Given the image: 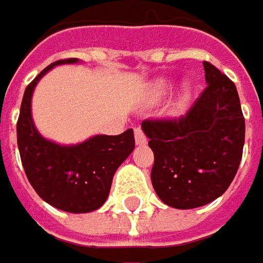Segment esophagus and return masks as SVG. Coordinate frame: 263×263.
<instances>
[{
  "instance_id": "1",
  "label": "esophagus",
  "mask_w": 263,
  "mask_h": 263,
  "mask_svg": "<svg viewBox=\"0 0 263 263\" xmlns=\"http://www.w3.org/2000/svg\"><path fill=\"white\" fill-rule=\"evenodd\" d=\"M135 139H136L138 145H145L146 143V138H145V135H143L141 127H136L135 128Z\"/></svg>"
}]
</instances>
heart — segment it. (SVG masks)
Here are the masks:
<instances>
[{
  "label": "heart",
  "mask_w": 263,
  "mask_h": 263,
  "mask_svg": "<svg viewBox=\"0 0 263 263\" xmlns=\"http://www.w3.org/2000/svg\"><path fill=\"white\" fill-rule=\"evenodd\" d=\"M171 89V84L169 82H161L159 85V88H157V92L159 94H164V92H167Z\"/></svg>",
  "instance_id": "b5f03b06"
}]
</instances>
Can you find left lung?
I'll use <instances>...</instances> for the list:
<instances>
[{
	"mask_svg": "<svg viewBox=\"0 0 263 263\" xmlns=\"http://www.w3.org/2000/svg\"><path fill=\"white\" fill-rule=\"evenodd\" d=\"M206 88L178 120H145L154 153L151 182L163 203L203 206L234 181L242 157L246 122L235 84L203 61Z\"/></svg>",
	"mask_w": 263,
	"mask_h": 263,
	"instance_id": "left-lung-1",
	"label": "left lung"
}]
</instances>
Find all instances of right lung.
<instances>
[{"label":"right lung","mask_w":263,"mask_h":263,"mask_svg":"<svg viewBox=\"0 0 263 263\" xmlns=\"http://www.w3.org/2000/svg\"><path fill=\"white\" fill-rule=\"evenodd\" d=\"M76 63L78 58L52 63L27 86L16 132L22 166L35 193L61 211L82 214L106 202L117 169L135 149V135L128 128L118 136L96 135L76 145H60L39 133L31 115L35 85L55 66Z\"/></svg>","instance_id":"right-lung-1"}]
</instances>
